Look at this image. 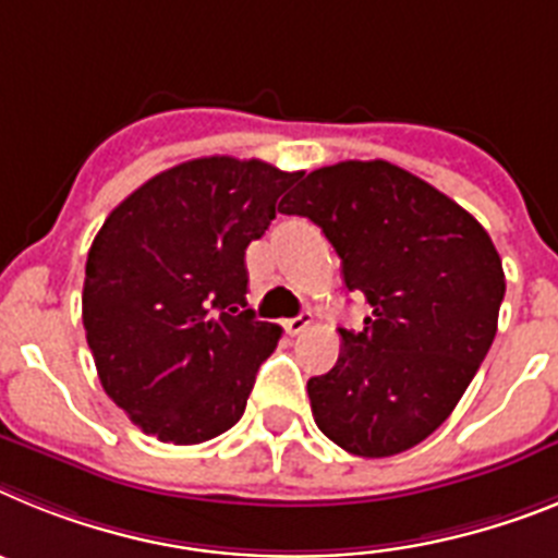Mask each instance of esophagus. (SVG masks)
Here are the masks:
<instances>
[{"instance_id":"obj_1","label":"esophagus","mask_w":558,"mask_h":558,"mask_svg":"<svg viewBox=\"0 0 558 558\" xmlns=\"http://www.w3.org/2000/svg\"><path fill=\"white\" fill-rule=\"evenodd\" d=\"M283 326H286V331L292 333V337H294V333H303V331H306V328H308V326H312V314H308V312L298 314V317H292V319H286Z\"/></svg>"}]
</instances>
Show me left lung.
Masks as SVG:
<instances>
[{"mask_svg":"<svg viewBox=\"0 0 558 558\" xmlns=\"http://www.w3.org/2000/svg\"><path fill=\"white\" fill-rule=\"evenodd\" d=\"M337 250L348 292L371 303L339 328V360L308 379L323 435L360 458L407 452L438 429L486 360L506 275L481 221L385 159L308 173L283 198Z\"/></svg>","mask_w":558,"mask_h":558,"instance_id":"8db88e82","label":"left lung"}]
</instances>
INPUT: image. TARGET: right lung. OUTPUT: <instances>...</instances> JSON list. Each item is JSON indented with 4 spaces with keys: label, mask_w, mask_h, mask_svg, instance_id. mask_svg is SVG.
<instances>
[{
    "label": "right lung",
    "mask_w": 558,
    "mask_h": 558,
    "mask_svg": "<svg viewBox=\"0 0 558 558\" xmlns=\"http://www.w3.org/2000/svg\"><path fill=\"white\" fill-rule=\"evenodd\" d=\"M298 177L260 159H191L123 198L92 241L86 342L106 396L145 435L187 447L244 415L280 339L246 308L244 255Z\"/></svg>",
    "instance_id": "right-lung-1"
}]
</instances>
